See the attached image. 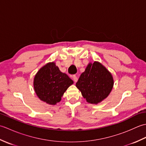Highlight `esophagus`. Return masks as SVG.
<instances>
[{"label": "esophagus", "mask_w": 146, "mask_h": 146, "mask_svg": "<svg viewBox=\"0 0 146 146\" xmlns=\"http://www.w3.org/2000/svg\"><path fill=\"white\" fill-rule=\"evenodd\" d=\"M72 78H73V80H74V82H76L77 81H78V78H77V76H76L75 75H73Z\"/></svg>", "instance_id": "1"}]
</instances>
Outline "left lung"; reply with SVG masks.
I'll list each match as a JSON object with an SVG mask.
<instances>
[{
	"label": "left lung",
	"mask_w": 146,
	"mask_h": 146,
	"mask_svg": "<svg viewBox=\"0 0 146 146\" xmlns=\"http://www.w3.org/2000/svg\"><path fill=\"white\" fill-rule=\"evenodd\" d=\"M113 86L111 74L98 61L90 63L76 83L83 98L92 104H97L106 98Z\"/></svg>",
	"instance_id": "left-lung-1"
}]
</instances>
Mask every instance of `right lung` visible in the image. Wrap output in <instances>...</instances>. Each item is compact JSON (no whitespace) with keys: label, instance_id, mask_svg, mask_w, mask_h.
I'll list each match as a JSON object with an SVG mask.
<instances>
[{"label":"right lung","instance_id":"add662e5","mask_svg":"<svg viewBox=\"0 0 146 146\" xmlns=\"http://www.w3.org/2000/svg\"><path fill=\"white\" fill-rule=\"evenodd\" d=\"M33 83L40 100L49 105H56L61 101L64 93L73 82L66 74L61 72L54 62H52L38 71Z\"/></svg>","mask_w":146,"mask_h":146}]
</instances>
